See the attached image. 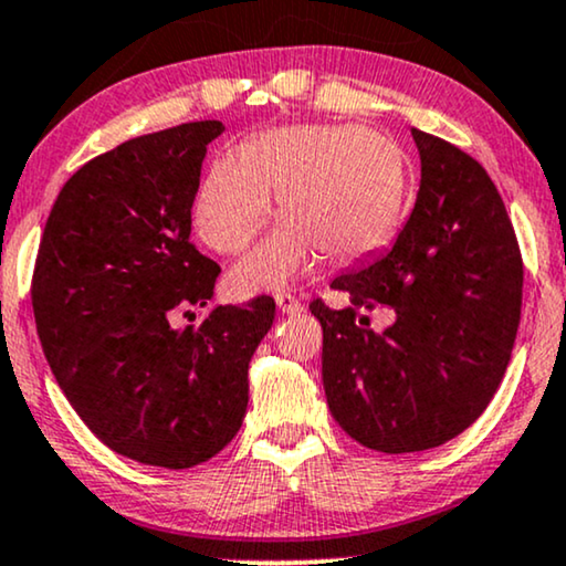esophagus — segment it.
<instances>
[{"mask_svg":"<svg viewBox=\"0 0 566 566\" xmlns=\"http://www.w3.org/2000/svg\"><path fill=\"white\" fill-rule=\"evenodd\" d=\"M274 300H276V307H279V311H282V313H287V315L303 313V305H300V300L287 295V292H279V295H276Z\"/></svg>","mask_w":566,"mask_h":566,"instance_id":"1","label":"esophagus"}]
</instances>
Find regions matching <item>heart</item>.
Segmentation results:
<instances>
[{
	"instance_id": "obj_1",
	"label": "heart",
	"mask_w": 566,
	"mask_h": 566,
	"mask_svg": "<svg viewBox=\"0 0 566 566\" xmlns=\"http://www.w3.org/2000/svg\"><path fill=\"white\" fill-rule=\"evenodd\" d=\"M406 186L403 155L386 134L352 124L282 126L209 165L193 222L214 251L235 253L269 220L279 193L287 217L232 271L238 290H276L318 251L354 261L386 245L403 217Z\"/></svg>"
}]
</instances>
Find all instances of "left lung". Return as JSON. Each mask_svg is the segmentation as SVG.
<instances>
[{"mask_svg": "<svg viewBox=\"0 0 566 566\" xmlns=\"http://www.w3.org/2000/svg\"><path fill=\"white\" fill-rule=\"evenodd\" d=\"M419 149L417 205L388 251L338 274L349 307L315 300L328 409L359 446L417 453L481 417L507 370L523 305V261L502 196L481 165L432 134ZM388 306L375 332L364 313Z\"/></svg>", "mask_w": 566, "mask_h": 566, "instance_id": "left-lung-1", "label": "left lung"}]
</instances>
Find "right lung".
I'll list each match as a JSON object with an SVG mask.
<instances>
[{"instance_id":"obj_1","label":"right lung","mask_w":566,"mask_h":566,"mask_svg":"<svg viewBox=\"0 0 566 566\" xmlns=\"http://www.w3.org/2000/svg\"><path fill=\"white\" fill-rule=\"evenodd\" d=\"M222 120L129 139L59 191L33 274L43 354L66 401L118 455L191 469L220 453L248 409V365L274 300L207 307L220 266L191 243L207 145ZM191 313V311H188Z\"/></svg>"}]
</instances>
